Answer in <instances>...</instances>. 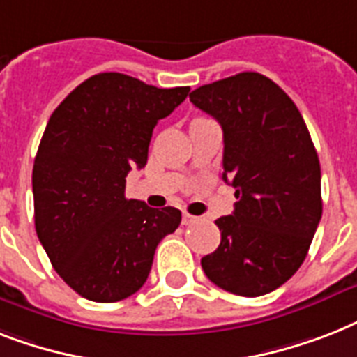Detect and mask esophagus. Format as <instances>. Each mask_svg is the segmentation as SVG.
<instances>
[{"mask_svg":"<svg viewBox=\"0 0 357 357\" xmlns=\"http://www.w3.org/2000/svg\"><path fill=\"white\" fill-rule=\"evenodd\" d=\"M198 220H199L198 216H192V214L183 213V220H181V222H183V225H192V224H196Z\"/></svg>","mask_w":357,"mask_h":357,"instance_id":"obj_1","label":"esophagus"}]
</instances>
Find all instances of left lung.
Here are the masks:
<instances>
[{
	"instance_id": "1",
	"label": "left lung",
	"mask_w": 357,
	"mask_h": 357,
	"mask_svg": "<svg viewBox=\"0 0 357 357\" xmlns=\"http://www.w3.org/2000/svg\"><path fill=\"white\" fill-rule=\"evenodd\" d=\"M224 130V178L233 214L216 220L222 240L202 268L218 288L259 297L301 268L323 214L321 165L303 115L282 89L245 71L188 95Z\"/></svg>"
}]
</instances>
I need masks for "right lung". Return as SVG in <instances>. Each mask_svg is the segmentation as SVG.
<instances>
[{
	"label": "right lung",
	"mask_w": 357,
	"mask_h": 357,
	"mask_svg": "<svg viewBox=\"0 0 357 357\" xmlns=\"http://www.w3.org/2000/svg\"><path fill=\"white\" fill-rule=\"evenodd\" d=\"M188 91L98 73L49 119L34 158V225L56 273L84 299L117 303L141 289L158 244L181 224L178 208H152L124 190L130 170L149 161L158 121Z\"/></svg>",
	"instance_id": "add662e5"
}]
</instances>
